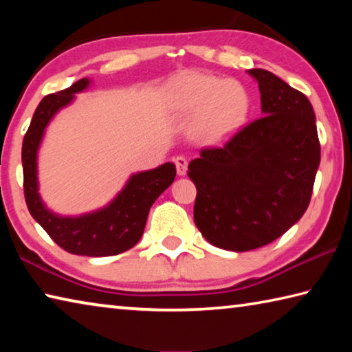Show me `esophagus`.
<instances>
[{
    "label": "esophagus",
    "instance_id": "obj_1",
    "mask_svg": "<svg viewBox=\"0 0 352 352\" xmlns=\"http://www.w3.org/2000/svg\"><path fill=\"white\" fill-rule=\"evenodd\" d=\"M174 163L177 166V174L178 175H184L188 170V158L183 157V155H178V157L174 158Z\"/></svg>",
    "mask_w": 352,
    "mask_h": 352
}]
</instances>
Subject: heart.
I'll return each instance as SVG.
<instances>
[{
	"mask_svg": "<svg viewBox=\"0 0 352 352\" xmlns=\"http://www.w3.org/2000/svg\"><path fill=\"white\" fill-rule=\"evenodd\" d=\"M177 107L184 116L200 119V135L220 141L239 129L248 116L250 94L237 80L190 74L175 87Z\"/></svg>",
	"mask_w": 352,
	"mask_h": 352,
	"instance_id": "obj_1",
	"label": "heart"
}]
</instances>
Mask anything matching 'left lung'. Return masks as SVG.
<instances>
[{"instance_id":"1","label":"left lung","mask_w":352,"mask_h":352,"mask_svg":"<svg viewBox=\"0 0 352 352\" xmlns=\"http://www.w3.org/2000/svg\"><path fill=\"white\" fill-rule=\"evenodd\" d=\"M261 91L259 119L188 166L197 188L194 222L223 250L248 252L278 239L306 212L320 164L312 104L270 71L248 69Z\"/></svg>"}]
</instances>
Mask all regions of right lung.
<instances>
[{
  "instance_id": "1",
  "label": "right lung",
  "mask_w": 352,
  "mask_h": 352,
  "mask_svg": "<svg viewBox=\"0 0 352 352\" xmlns=\"http://www.w3.org/2000/svg\"><path fill=\"white\" fill-rule=\"evenodd\" d=\"M90 80L80 79L67 90L47 94L35 110L31 126L23 140V189L31 216L58 247L71 254L113 256L132 248L141 239L147 214L153 201L175 178L174 163L130 177L126 188L109 206L79 217H60L46 210L38 194L37 151L45 129L52 116L85 90Z\"/></svg>"
}]
</instances>
